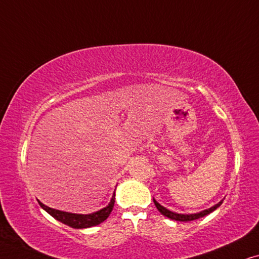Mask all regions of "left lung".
Masks as SVG:
<instances>
[{
  "instance_id": "1",
  "label": "left lung",
  "mask_w": 259,
  "mask_h": 259,
  "mask_svg": "<svg viewBox=\"0 0 259 259\" xmlns=\"http://www.w3.org/2000/svg\"><path fill=\"white\" fill-rule=\"evenodd\" d=\"M224 199H222L221 202H218L217 204H214L213 206L209 207V209H205V210H202L199 211V212H196V213H177V212H174V211H170L169 209H166L163 205H161L156 199L154 198V203L156 207H157L159 212H161L163 216H165L167 218H170V220H174V221H178V222H190V221H195V220H198V218H202L204 216H206V214H209L212 212L217 209V207L221 206V204L223 203Z\"/></svg>"
}]
</instances>
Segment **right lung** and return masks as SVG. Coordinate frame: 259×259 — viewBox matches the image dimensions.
Here are the masks:
<instances>
[{"mask_svg": "<svg viewBox=\"0 0 259 259\" xmlns=\"http://www.w3.org/2000/svg\"><path fill=\"white\" fill-rule=\"evenodd\" d=\"M38 204L43 210H46L50 216H53L55 220L61 222V223H63L65 225H68V227L74 228V229H87V228H92V227H95V225L101 224L102 222H104L109 217V214H110L115 204V192L107 206L96 211V212L88 213V214L72 213V212H67V211L56 210V209H53V207L45 205V204L41 203L39 201H38Z\"/></svg>", "mask_w": 259, "mask_h": 259, "instance_id": "right-lung-1", "label": "right lung"}]
</instances>
